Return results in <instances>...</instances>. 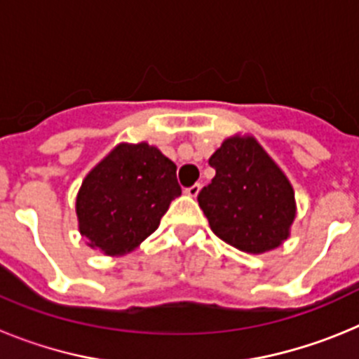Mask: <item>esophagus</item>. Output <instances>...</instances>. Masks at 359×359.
<instances>
[{"label": "esophagus", "mask_w": 359, "mask_h": 359, "mask_svg": "<svg viewBox=\"0 0 359 359\" xmlns=\"http://www.w3.org/2000/svg\"><path fill=\"white\" fill-rule=\"evenodd\" d=\"M199 190H201V185H199V183H196V185L185 189V194L190 196V198H196V196L199 194Z\"/></svg>", "instance_id": "obj_1"}]
</instances>
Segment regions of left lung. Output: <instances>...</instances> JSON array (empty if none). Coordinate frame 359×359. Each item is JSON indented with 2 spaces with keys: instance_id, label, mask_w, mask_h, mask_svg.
<instances>
[{
  "instance_id": "8db88e82",
  "label": "left lung",
  "mask_w": 359,
  "mask_h": 359,
  "mask_svg": "<svg viewBox=\"0 0 359 359\" xmlns=\"http://www.w3.org/2000/svg\"><path fill=\"white\" fill-rule=\"evenodd\" d=\"M212 183L198 194L219 239L246 253H264L290 237L297 205L286 174L253 136H231L208 160Z\"/></svg>"
}]
</instances>
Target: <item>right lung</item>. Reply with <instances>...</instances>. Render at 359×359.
Returning <instances> with one entry per match:
<instances>
[{"mask_svg": "<svg viewBox=\"0 0 359 359\" xmlns=\"http://www.w3.org/2000/svg\"><path fill=\"white\" fill-rule=\"evenodd\" d=\"M182 196L176 165L160 149L120 144L84 177L77 194L79 230L106 255H123L147 239Z\"/></svg>", "mask_w": 359, "mask_h": 359, "instance_id": "add662e5", "label": "right lung"}]
</instances>
